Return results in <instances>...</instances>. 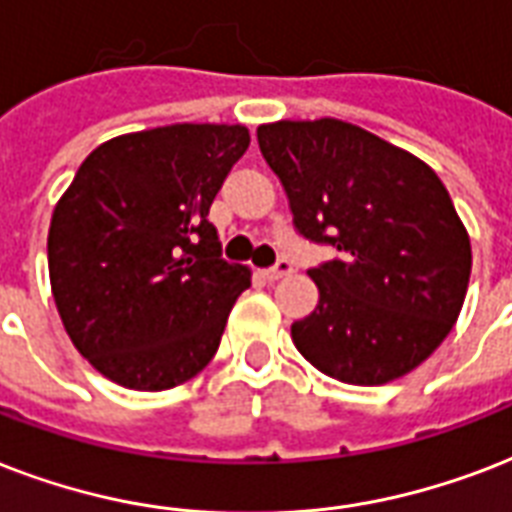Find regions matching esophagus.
Returning <instances> with one entry per match:
<instances>
[{
	"label": "esophagus",
	"mask_w": 512,
	"mask_h": 512,
	"mask_svg": "<svg viewBox=\"0 0 512 512\" xmlns=\"http://www.w3.org/2000/svg\"><path fill=\"white\" fill-rule=\"evenodd\" d=\"M291 272H293L291 261H277L275 267L264 269V272H261V277H264V280H269V283H275V280H280V277H285V275H291Z\"/></svg>",
	"instance_id": "34e87169"
}]
</instances>
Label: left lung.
<instances>
[{
    "label": "left lung",
    "instance_id": "8db88e82",
    "mask_svg": "<svg viewBox=\"0 0 512 512\" xmlns=\"http://www.w3.org/2000/svg\"><path fill=\"white\" fill-rule=\"evenodd\" d=\"M293 224L342 256L312 269L318 307L291 326L296 350L339 382L374 387L425 363L457 323L473 251L446 186L427 162L352 125H259Z\"/></svg>",
    "mask_w": 512,
    "mask_h": 512
}]
</instances>
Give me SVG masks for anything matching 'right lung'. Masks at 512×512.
<instances>
[{
    "label": "right lung",
    "instance_id": "add662e5",
    "mask_svg": "<svg viewBox=\"0 0 512 512\" xmlns=\"http://www.w3.org/2000/svg\"><path fill=\"white\" fill-rule=\"evenodd\" d=\"M251 144L245 125L176 122L109 138L55 202L50 288L87 363L128 390L197 376L251 269L219 259L213 197Z\"/></svg>",
    "mask_w": 512,
    "mask_h": 512
}]
</instances>
